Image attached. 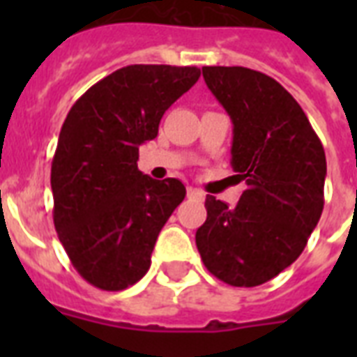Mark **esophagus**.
Instances as JSON below:
<instances>
[{
    "label": "esophagus",
    "mask_w": 357,
    "mask_h": 357,
    "mask_svg": "<svg viewBox=\"0 0 357 357\" xmlns=\"http://www.w3.org/2000/svg\"><path fill=\"white\" fill-rule=\"evenodd\" d=\"M187 196L189 198H204V192L198 189H192V187H187Z\"/></svg>",
    "instance_id": "esophagus-1"
}]
</instances>
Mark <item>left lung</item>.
Returning a JSON list of instances; mask_svg holds the SVG:
<instances>
[{"label":"left lung","mask_w":357,"mask_h":357,"mask_svg":"<svg viewBox=\"0 0 357 357\" xmlns=\"http://www.w3.org/2000/svg\"><path fill=\"white\" fill-rule=\"evenodd\" d=\"M202 74L234 122L231 167L248 187L235 207L207 196L196 246L220 282L255 287L304 252L324 207L326 155L276 79L243 66H204Z\"/></svg>","instance_id":"8db88e82"}]
</instances>
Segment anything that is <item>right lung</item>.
Instances as JSON below:
<instances>
[{"label": "right lung", "mask_w": 357, "mask_h": 357, "mask_svg": "<svg viewBox=\"0 0 357 357\" xmlns=\"http://www.w3.org/2000/svg\"><path fill=\"white\" fill-rule=\"evenodd\" d=\"M200 77L196 66L131 64L92 85L72 105L52 161L53 224L72 265L102 291L144 276L157 235L183 202L176 178L137 167L139 146Z\"/></svg>", "instance_id": "1"}]
</instances>
